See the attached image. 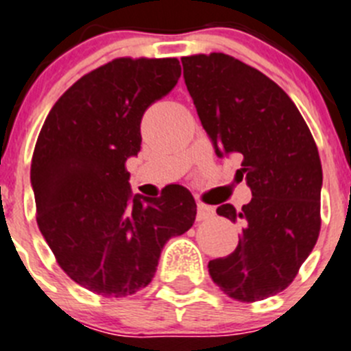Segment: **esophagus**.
<instances>
[{
    "mask_svg": "<svg viewBox=\"0 0 351 351\" xmlns=\"http://www.w3.org/2000/svg\"><path fill=\"white\" fill-rule=\"evenodd\" d=\"M215 215V210L208 205H203V203H198V212H196V220H206L212 219Z\"/></svg>",
    "mask_w": 351,
    "mask_h": 351,
    "instance_id": "34e87169",
    "label": "esophagus"
}]
</instances>
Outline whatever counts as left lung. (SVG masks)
I'll list each match as a JSON object with an SVG mask.
<instances>
[{
	"instance_id": "left-lung-1",
	"label": "left lung",
	"mask_w": 351,
	"mask_h": 351,
	"mask_svg": "<svg viewBox=\"0 0 351 351\" xmlns=\"http://www.w3.org/2000/svg\"><path fill=\"white\" fill-rule=\"evenodd\" d=\"M184 82L217 156L239 153L252 202L217 213L241 223L231 255L208 262L213 282L258 302L293 282L320 231L322 165L288 95L260 70L223 53L181 58Z\"/></svg>"
}]
</instances>
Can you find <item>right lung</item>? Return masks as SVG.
<instances>
[{"mask_svg":"<svg viewBox=\"0 0 351 351\" xmlns=\"http://www.w3.org/2000/svg\"><path fill=\"white\" fill-rule=\"evenodd\" d=\"M179 77L178 58H117L66 89L39 132L31 165L39 231L66 276L96 295L148 286L165 243L196 219L188 189L132 195L125 169L141 148L146 108Z\"/></svg>","mask_w":351,"mask_h":351,"instance_id":"obj_1","label":"right lung"}]
</instances>
